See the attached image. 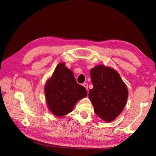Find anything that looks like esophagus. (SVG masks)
Segmentation results:
<instances>
[{
  "mask_svg": "<svg viewBox=\"0 0 156 156\" xmlns=\"http://www.w3.org/2000/svg\"><path fill=\"white\" fill-rule=\"evenodd\" d=\"M83 86L87 90H88V84L87 83H84L83 84Z\"/></svg>",
  "mask_w": 156,
  "mask_h": 156,
  "instance_id": "esophagus-1",
  "label": "esophagus"
}]
</instances>
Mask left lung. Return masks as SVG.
<instances>
[{"label":"left lung","mask_w":156,"mask_h":156,"mask_svg":"<svg viewBox=\"0 0 156 156\" xmlns=\"http://www.w3.org/2000/svg\"><path fill=\"white\" fill-rule=\"evenodd\" d=\"M93 88L89 98L94 113L105 122H112L121 113L127 102L128 91L119 74L113 68L98 65L91 69Z\"/></svg>","instance_id":"8db88e82"}]
</instances>
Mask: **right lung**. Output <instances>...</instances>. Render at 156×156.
Listing matches in <instances>:
<instances>
[{"label":"right lung","instance_id":"1","mask_svg":"<svg viewBox=\"0 0 156 156\" xmlns=\"http://www.w3.org/2000/svg\"><path fill=\"white\" fill-rule=\"evenodd\" d=\"M44 94L48 109L60 117L71 112L78 100L87 97V91L77 83L71 70L61 63L45 83Z\"/></svg>","mask_w":156,"mask_h":156}]
</instances>
